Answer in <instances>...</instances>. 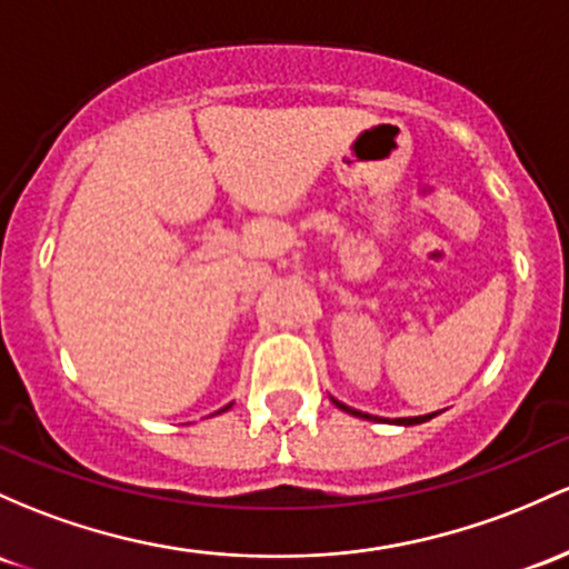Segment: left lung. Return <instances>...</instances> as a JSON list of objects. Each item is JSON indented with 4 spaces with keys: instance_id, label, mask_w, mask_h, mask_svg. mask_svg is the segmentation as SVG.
<instances>
[{
    "instance_id": "left-lung-1",
    "label": "left lung",
    "mask_w": 569,
    "mask_h": 569,
    "mask_svg": "<svg viewBox=\"0 0 569 569\" xmlns=\"http://www.w3.org/2000/svg\"><path fill=\"white\" fill-rule=\"evenodd\" d=\"M332 402L337 405V408L346 410V413H351V416H359V418H372V416L361 413V410H353V408H348V405L337 402V399H332ZM432 416H435V413H429V416H416V418H395V423H402V427H413V423H423V421H429V418H432Z\"/></svg>"
}]
</instances>
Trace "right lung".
Listing matches in <instances>:
<instances>
[{
    "label": "right lung",
    "instance_id": "obj_1",
    "mask_svg": "<svg viewBox=\"0 0 569 569\" xmlns=\"http://www.w3.org/2000/svg\"><path fill=\"white\" fill-rule=\"evenodd\" d=\"M223 410H229V405H227V408H223Z\"/></svg>",
    "mask_w": 569,
    "mask_h": 569
}]
</instances>
